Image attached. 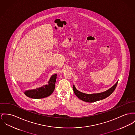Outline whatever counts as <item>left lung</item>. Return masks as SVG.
Here are the masks:
<instances>
[{
	"label": "left lung",
	"instance_id": "obj_1",
	"mask_svg": "<svg viewBox=\"0 0 135 135\" xmlns=\"http://www.w3.org/2000/svg\"><path fill=\"white\" fill-rule=\"evenodd\" d=\"M117 83L118 81L112 87L104 91L99 93H94L91 94H88L82 93L79 90H77L74 85H73V88L75 94L79 99L87 102H94L105 99L110 96L114 91V90H115L117 86Z\"/></svg>",
	"mask_w": 135,
	"mask_h": 135
}]
</instances>
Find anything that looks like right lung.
<instances>
[{"mask_svg": "<svg viewBox=\"0 0 135 135\" xmlns=\"http://www.w3.org/2000/svg\"><path fill=\"white\" fill-rule=\"evenodd\" d=\"M56 78L57 74H55L51 77L47 84L36 89L27 90L24 94L28 97L33 99H41L47 97L54 91Z\"/></svg>", "mask_w": 135, "mask_h": 135, "instance_id": "obj_1", "label": "right lung"}]
</instances>
